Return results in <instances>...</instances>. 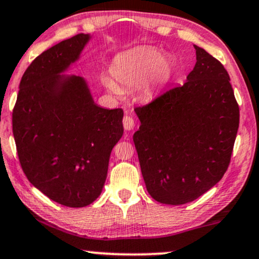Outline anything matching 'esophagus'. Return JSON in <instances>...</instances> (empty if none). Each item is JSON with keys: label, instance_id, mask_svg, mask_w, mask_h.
<instances>
[{"label": "esophagus", "instance_id": "obj_1", "mask_svg": "<svg viewBox=\"0 0 259 259\" xmlns=\"http://www.w3.org/2000/svg\"><path fill=\"white\" fill-rule=\"evenodd\" d=\"M123 126L125 130H133L134 126H135V122H134V118L133 117L127 116L125 114L123 118Z\"/></svg>", "mask_w": 259, "mask_h": 259}]
</instances>
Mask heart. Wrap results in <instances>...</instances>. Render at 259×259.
I'll return each mask as SVG.
<instances>
[{
	"instance_id": "obj_1",
	"label": "heart",
	"mask_w": 259,
	"mask_h": 259,
	"mask_svg": "<svg viewBox=\"0 0 259 259\" xmlns=\"http://www.w3.org/2000/svg\"><path fill=\"white\" fill-rule=\"evenodd\" d=\"M112 77H103V83L111 93L120 96V86L136 87L143 81V86L153 90L161 87L172 75V64L161 52L153 47H142L127 51L113 61L111 67Z\"/></svg>"
}]
</instances>
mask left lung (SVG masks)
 Segmentation results:
<instances>
[{"mask_svg": "<svg viewBox=\"0 0 259 259\" xmlns=\"http://www.w3.org/2000/svg\"><path fill=\"white\" fill-rule=\"evenodd\" d=\"M185 83L135 107L134 134L149 195L163 204L195 201L221 181L239 127V106L221 62L195 45Z\"/></svg>", "mask_w": 259, "mask_h": 259, "instance_id": "left-lung-1", "label": "left lung"}]
</instances>
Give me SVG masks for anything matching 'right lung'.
<instances>
[{
    "mask_svg": "<svg viewBox=\"0 0 259 259\" xmlns=\"http://www.w3.org/2000/svg\"><path fill=\"white\" fill-rule=\"evenodd\" d=\"M90 40L76 34L48 49L22 75L13 135L32 185L65 207H86L105 184L111 150L123 135V110L94 104L81 76H63Z\"/></svg>",
    "mask_w": 259,
    "mask_h": 259,
    "instance_id": "add662e5",
    "label": "right lung"
}]
</instances>
